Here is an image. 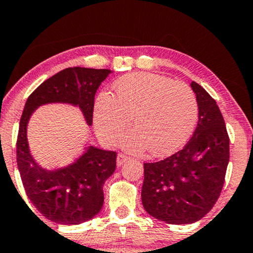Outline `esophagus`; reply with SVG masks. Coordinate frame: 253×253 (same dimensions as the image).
<instances>
[{"label": "esophagus", "mask_w": 253, "mask_h": 253, "mask_svg": "<svg viewBox=\"0 0 253 253\" xmlns=\"http://www.w3.org/2000/svg\"><path fill=\"white\" fill-rule=\"evenodd\" d=\"M128 159H129V157H127L126 154L119 153V154H118V158H117V164H118V166H121V165H123V164L125 163V161H127Z\"/></svg>", "instance_id": "obj_1"}]
</instances>
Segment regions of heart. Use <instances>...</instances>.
<instances>
[{
  "instance_id": "heart-1",
  "label": "heart",
  "mask_w": 253,
  "mask_h": 253,
  "mask_svg": "<svg viewBox=\"0 0 253 253\" xmlns=\"http://www.w3.org/2000/svg\"><path fill=\"white\" fill-rule=\"evenodd\" d=\"M113 89L114 96L99 94L94 105L95 128L108 144L119 141L132 117L136 132L124 140L125 147L132 152L150 148L153 156H167L192 136L199 107L188 84L140 72L119 78Z\"/></svg>"
}]
</instances>
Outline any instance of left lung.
<instances>
[{"label": "left lung", "mask_w": 253, "mask_h": 253, "mask_svg": "<svg viewBox=\"0 0 253 253\" xmlns=\"http://www.w3.org/2000/svg\"><path fill=\"white\" fill-rule=\"evenodd\" d=\"M199 107L197 128L180 151L144 164L142 205L169 224H191L211 211L220 196L230 159V139L217 102L192 81Z\"/></svg>", "instance_id": "left-lung-1"}]
</instances>
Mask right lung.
Instances as JSON below:
<instances>
[{"label":"right lung","mask_w":253,"mask_h":253,"mask_svg":"<svg viewBox=\"0 0 253 253\" xmlns=\"http://www.w3.org/2000/svg\"><path fill=\"white\" fill-rule=\"evenodd\" d=\"M109 73V69L66 68L42 82L24 106L16 141L17 167L30 202L54 223L78 225L99 213L103 204V184L117 167V152L90 146L72 165L47 171L30 156L27 124L39 106L66 102L79 106L87 124L92 125L94 96Z\"/></svg>","instance_id":"right-lung-1"}]
</instances>
